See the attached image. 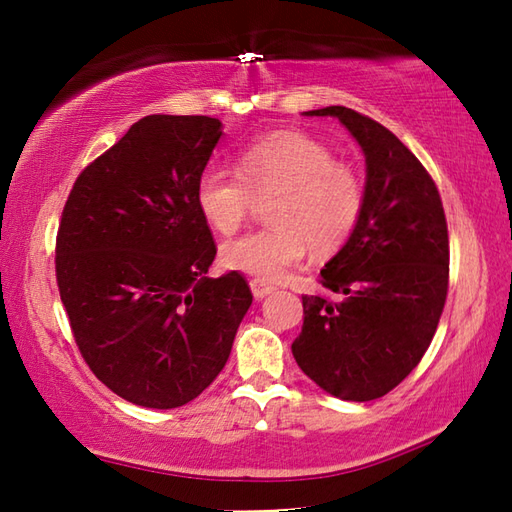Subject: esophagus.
Wrapping results in <instances>:
<instances>
[{
    "mask_svg": "<svg viewBox=\"0 0 512 512\" xmlns=\"http://www.w3.org/2000/svg\"><path fill=\"white\" fill-rule=\"evenodd\" d=\"M250 290H253L255 299H266L270 292L275 290V286L266 284V281H262V279H253V281H250Z\"/></svg>",
    "mask_w": 512,
    "mask_h": 512,
    "instance_id": "obj_1",
    "label": "esophagus"
}]
</instances>
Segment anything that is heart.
<instances>
[{"label": "heart", "mask_w": 512, "mask_h": 512, "mask_svg": "<svg viewBox=\"0 0 512 512\" xmlns=\"http://www.w3.org/2000/svg\"><path fill=\"white\" fill-rule=\"evenodd\" d=\"M270 226L222 244V262L262 281L284 279L308 248L334 253L356 231L365 184L334 149L303 132H277L239 151L237 171L206 165L195 182V204L217 233L237 231L255 198H268Z\"/></svg>", "instance_id": "obj_1"}]
</instances>
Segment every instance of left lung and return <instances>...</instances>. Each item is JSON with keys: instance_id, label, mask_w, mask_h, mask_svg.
I'll list each match as a JSON object with an SVG mask.
<instances>
[{"instance_id": "8db88e82", "label": "left lung", "mask_w": 512, "mask_h": 512, "mask_svg": "<svg viewBox=\"0 0 512 512\" xmlns=\"http://www.w3.org/2000/svg\"><path fill=\"white\" fill-rule=\"evenodd\" d=\"M334 116L365 154V209L321 270L339 301L303 297L292 356L323 391L354 402L385 396L431 345L449 288V233L436 182L387 127L350 107Z\"/></svg>"}]
</instances>
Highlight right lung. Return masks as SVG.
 Listing matches in <instances>:
<instances>
[{
	"label": "right lung",
	"instance_id": "add662e5",
	"mask_svg": "<svg viewBox=\"0 0 512 512\" xmlns=\"http://www.w3.org/2000/svg\"><path fill=\"white\" fill-rule=\"evenodd\" d=\"M220 136L211 116L140 118L63 206L54 264L74 341L94 376L140 407L198 398L253 303L235 270L206 277L217 248L195 182Z\"/></svg>",
	"mask_w": 512,
	"mask_h": 512
}]
</instances>
